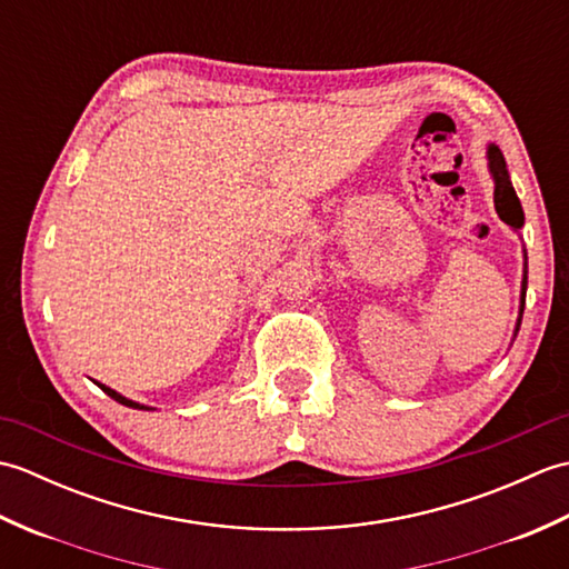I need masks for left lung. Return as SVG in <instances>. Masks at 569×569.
<instances>
[{"mask_svg":"<svg viewBox=\"0 0 569 569\" xmlns=\"http://www.w3.org/2000/svg\"><path fill=\"white\" fill-rule=\"evenodd\" d=\"M487 159H489V171L493 178V208H497L501 220L509 224L513 232L523 227V208H521V200H518L516 190L511 186V178H509V168H506L503 161V153L497 147V143H489L487 149ZM526 288H528V257H526V249H523V281H521V312H518V322H516V332L521 328V318H523V308H526Z\"/></svg>","mask_w":569,"mask_h":569,"instance_id":"obj_1","label":"left lung"}]
</instances>
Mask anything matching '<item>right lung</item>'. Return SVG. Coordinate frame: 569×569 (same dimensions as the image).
Listing matches in <instances>:
<instances>
[{"instance_id":"1","label":"right lung","mask_w":569,"mask_h":569,"mask_svg":"<svg viewBox=\"0 0 569 569\" xmlns=\"http://www.w3.org/2000/svg\"><path fill=\"white\" fill-rule=\"evenodd\" d=\"M100 386V389L110 396V398H114L117 403H122V406H129V408H139V410H153V408H149V406H143V403H137V401H129V398H124L122 393H117L114 389H110V386H104V383H100V381H94Z\"/></svg>"}]
</instances>
